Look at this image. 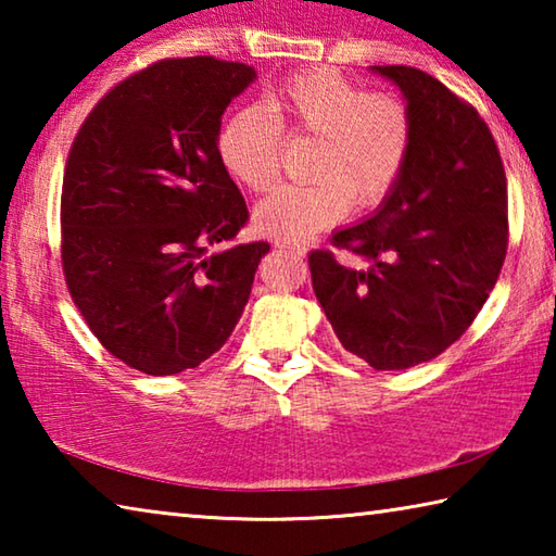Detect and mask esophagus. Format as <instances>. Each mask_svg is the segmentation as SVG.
Wrapping results in <instances>:
<instances>
[{"mask_svg": "<svg viewBox=\"0 0 556 556\" xmlns=\"http://www.w3.org/2000/svg\"><path fill=\"white\" fill-rule=\"evenodd\" d=\"M277 248H279V250H285V252H289V255H294V257H306V248H304V244L277 242Z\"/></svg>", "mask_w": 556, "mask_h": 556, "instance_id": "esophagus-1", "label": "esophagus"}]
</instances>
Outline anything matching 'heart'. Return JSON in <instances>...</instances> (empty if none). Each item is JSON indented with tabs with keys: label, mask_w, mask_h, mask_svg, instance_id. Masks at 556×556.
<instances>
[{
	"label": "heart",
	"mask_w": 556,
	"mask_h": 556,
	"mask_svg": "<svg viewBox=\"0 0 556 556\" xmlns=\"http://www.w3.org/2000/svg\"><path fill=\"white\" fill-rule=\"evenodd\" d=\"M267 108H240L215 139L220 164L255 193L279 178L287 129L291 137L318 139L308 178L281 186L255 211L260 232L277 240H306L331 228L348 208L372 211L388 201L407 168L414 125L407 102L394 92H365L331 68L287 78L269 92Z\"/></svg>",
	"instance_id": "1"
}]
</instances>
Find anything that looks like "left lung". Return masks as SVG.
<instances>
[{"label":"left lung","instance_id":"obj_1","mask_svg":"<svg viewBox=\"0 0 556 556\" xmlns=\"http://www.w3.org/2000/svg\"><path fill=\"white\" fill-rule=\"evenodd\" d=\"M402 90L414 142L407 168L368 220L308 255L338 341L375 370L427 363L456 343L495 287L507 252V181L473 105L409 65H372Z\"/></svg>","mask_w":556,"mask_h":556}]
</instances>
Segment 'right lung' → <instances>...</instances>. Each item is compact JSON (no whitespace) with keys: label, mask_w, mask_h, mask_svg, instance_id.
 <instances>
[{"label":"right lung","mask_w":556,"mask_h":556,"mask_svg":"<svg viewBox=\"0 0 556 556\" xmlns=\"http://www.w3.org/2000/svg\"><path fill=\"white\" fill-rule=\"evenodd\" d=\"M257 78L213 55L166 59L102 98L73 139L61 260L73 304L139 372L176 375L220 351L267 242L235 244L250 213L220 164V117Z\"/></svg>","instance_id":"1"}]
</instances>
